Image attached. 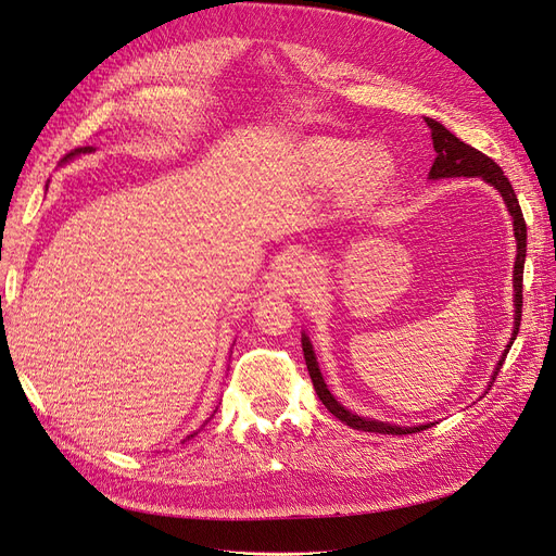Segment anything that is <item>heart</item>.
Returning <instances> with one entry per match:
<instances>
[{"mask_svg": "<svg viewBox=\"0 0 556 556\" xmlns=\"http://www.w3.org/2000/svg\"><path fill=\"white\" fill-rule=\"evenodd\" d=\"M302 164L312 180L327 185L345 182L351 201L376 199L394 178V157L382 149H366L359 141L345 139H312L300 151Z\"/></svg>", "mask_w": 556, "mask_h": 556, "instance_id": "1", "label": "heart"}]
</instances>
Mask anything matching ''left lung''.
Wrapping results in <instances>:
<instances>
[{"mask_svg":"<svg viewBox=\"0 0 556 556\" xmlns=\"http://www.w3.org/2000/svg\"><path fill=\"white\" fill-rule=\"evenodd\" d=\"M426 123L430 128V137H433V149L438 153L433 167H430L428 178L438 180V178H460V176L475 178V176H479L502 194L506 208L513 217V231H516V240H518V256H516V267H513V289H516V298H513V302H516V325H513V337H510L506 351L495 368V374H492V382H495V376L500 374V368L510 351V345L518 337L520 320H522V273H525V256H527V224H525V217L520 211L518 197H516V192H513V185L504 176L500 164H495V160H490L485 153L471 149L469 143L460 141L454 132H448L435 118H426ZM302 351H304V362H306V368H309V376H312L318 399L339 421L348 424L351 428H357V430H366V433H384V435H409V433H417V430H424L430 426V424L428 426H392V424L366 419V417L348 413V409L330 394V389H327V384L320 376L312 341L306 334H302Z\"/></svg>","mask_w":556,"mask_h":556,"instance_id":"8db88e82","label":"left lung"}]
</instances>
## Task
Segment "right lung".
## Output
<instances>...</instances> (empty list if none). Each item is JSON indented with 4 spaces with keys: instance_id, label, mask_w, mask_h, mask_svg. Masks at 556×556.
Wrapping results in <instances>:
<instances>
[{
    "instance_id": "right-lung-1",
    "label": "right lung",
    "mask_w": 556,
    "mask_h": 556,
    "mask_svg": "<svg viewBox=\"0 0 556 556\" xmlns=\"http://www.w3.org/2000/svg\"><path fill=\"white\" fill-rule=\"evenodd\" d=\"M93 151V147H79V149H75V151H71L64 160H71V157H75V155H79V153H91ZM192 438V435H190Z\"/></svg>"
}]
</instances>
